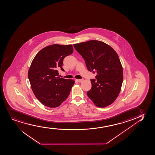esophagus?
<instances>
[{
  "label": "esophagus",
  "mask_w": 155,
  "mask_h": 155,
  "mask_svg": "<svg viewBox=\"0 0 155 155\" xmlns=\"http://www.w3.org/2000/svg\"><path fill=\"white\" fill-rule=\"evenodd\" d=\"M77 81L78 82H81L83 81V79H77Z\"/></svg>",
  "instance_id": "1"
}]
</instances>
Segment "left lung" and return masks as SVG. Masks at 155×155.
<instances>
[{"label": "left lung", "instance_id": "8db88e82", "mask_svg": "<svg viewBox=\"0 0 155 155\" xmlns=\"http://www.w3.org/2000/svg\"><path fill=\"white\" fill-rule=\"evenodd\" d=\"M84 59L89 71L96 73L91 79L88 97L98 107L112 104L120 94L123 81V71L120 58L110 46L102 41L90 40L73 45Z\"/></svg>", "mask_w": 155, "mask_h": 155}]
</instances>
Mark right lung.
Wrapping results in <instances>:
<instances>
[{
	"label": "right lung",
	"instance_id": "add662e5",
	"mask_svg": "<svg viewBox=\"0 0 155 155\" xmlns=\"http://www.w3.org/2000/svg\"><path fill=\"white\" fill-rule=\"evenodd\" d=\"M73 52L71 45L54 44L41 50L32 60L28 78L33 93L44 105L57 107L69 96L74 81L60 78L58 70L64 71L63 59Z\"/></svg>",
	"mask_w": 155,
	"mask_h": 155
}]
</instances>
